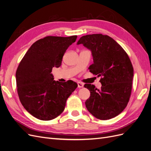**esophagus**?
<instances>
[{
  "instance_id": "obj_1",
  "label": "esophagus",
  "mask_w": 151,
  "mask_h": 151,
  "mask_svg": "<svg viewBox=\"0 0 151 151\" xmlns=\"http://www.w3.org/2000/svg\"><path fill=\"white\" fill-rule=\"evenodd\" d=\"M83 83H82L81 82H78V88H83Z\"/></svg>"
}]
</instances>
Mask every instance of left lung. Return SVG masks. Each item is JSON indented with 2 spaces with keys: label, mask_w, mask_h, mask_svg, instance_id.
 <instances>
[{
  "label": "left lung",
  "mask_w": 151,
  "mask_h": 151,
  "mask_svg": "<svg viewBox=\"0 0 151 151\" xmlns=\"http://www.w3.org/2000/svg\"><path fill=\"white\" fill-rule=\"evenodd\" d=\"M82 44L91 51L93 63L88 69L101 76V88L85 84L90 96L85 101L87 110L95 117L108 120L122 111L132 91L134 69L129 57L114 39L101 34L82 36L77 45Z\"/></svg>",
  "instance_id": "8db88e82"
}]
</instances>
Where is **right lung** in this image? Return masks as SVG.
<instances>
[{"instance_id": "add662e5", "label": "right lung", "mask_w": 151, "mask_h": 151, "mask_svg": "<svg viewBox=\"0 0 151 151\" xmlns=\"http://www.w3.org/2000/svg\"><path fill=\"white\" fill-rule=\"evenodd\" d=\"M77 36H47L36 41L28 50L16 71L17 93L29 113L41 120H50L65 109L68 98L77 88L72 80L55 81L53 67L59 68L66 50Z\"/></svg>"}]
</instances>
